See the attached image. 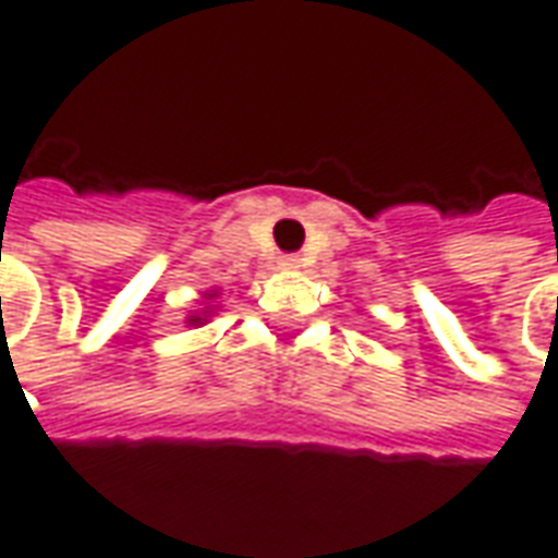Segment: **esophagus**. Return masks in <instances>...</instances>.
<instances>
[{
    "label": "esophagus",
    "instance_id": "34e87169",
    "mask_svg": "<svg viewBox=\"0 0 558 558\" xmlns=\"http://www.w3.org/2000/svg\"><path fill=\"white\" fill-rule=\"evenodd\" d=\"M280 265H283V268H302V259H299L295 253H287V256H280Z\"/></svg>",
    "mask_w": 558,
    "mask_h": 558
}]
</instances>
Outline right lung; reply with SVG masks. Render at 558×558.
<instances>
[{
  "label": "right lung",
  "instance_id": "add662e5",
  "mask_svg": "<svg viewBox=\"0 0 558 558\" xmlns=\"http://www.w3.org/2000/svg\"><path fill=\"white\" fill-rule=\"evenodd\" d=\"M216 293H207V299H214ZM210 314H214V305H207V308H201V311H195V314H189V317H185V324H192V327H201V324H207V317H210Z\"/></svg>",
  "mask_w": 558,
  "mask_h": 558
}]
</instances>
